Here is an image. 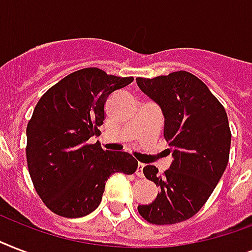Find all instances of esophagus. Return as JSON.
<instances>
[{
    "label": "esophagus",
    "instance_id": "1",
    "mask_svg": "<svg viewBox=\"0 0 252 252\" xmlns=\"http://www.w3.org/2000/svg\"><path fill=\"white\" fill-rule=\"evenodd\" d=\"M144 163H138V166H137V170H136V175L138 176V178H142V176H144V171H142V170H144Z\"/></svg>",
    "mask_w": 252,
    "mask_h": 252
}]
</instances>
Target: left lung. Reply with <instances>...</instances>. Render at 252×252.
I'll use <instances>...</instances> for the list:
<instances>
[{"instance_id":"1","label":"left lung","mask_w":252,"mask_h":252,"mask_svg":"<svg viewBox=\"0 0 252 252\" xmlns=\"http://www.w3.org/2000/svg\"><path fill=\"white\" fill-rule=\"evenodd\" d=\"M136 82L161 107L174 158L162 175L156 166L144 167L159 192L153 203L138 205V213L156 225L182 222L207 203L226 168L231 142L226 111L203 81L184 70Z\"/></svg>"}]
</instances>
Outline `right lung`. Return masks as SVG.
Instances as JSON below:
<instances>
[{"label":"right lung","instance_id":"right-lung-1","mask_svg":"<svg viewBox=\"0 0 252 252\" xmlns=\"http://www.w3.org/2000/svg\"><path fill=\"white\" fill-rule=\"evenodd\" d=\"M132 81L98 68L81 69L37 102L26 130V157L33 187L53 213L68 219L87 216L102 201L110 175L137 170L129 153L89 142L99 136L107 98Z\"/></svg>","mask_w":252,"mask_h":252}]
</instances>
